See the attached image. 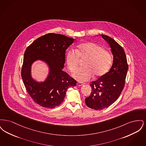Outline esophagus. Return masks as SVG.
Segmentation results:
<instances>
[{"label": "esophagus", "mask_w": 146, "mask_h": 146, "mask_svg": "<svg viewBox=\"0 0 146 146\" xmlns=\"http://www.w3.org/2000/svg\"><path fill=\"white\" fill-rule=\"evenodd\" d=\"M83 85H84V84L83 83H81V82H78L77 83V85L78 86H82Z\"/></svg>", "instance_id": "obj_1"}]
</instances>
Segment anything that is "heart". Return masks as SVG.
<instances>
[{"label":"heart","instance_id":"b5f03b06","mask_svg":"<svg viewBox=\"0 0 146 146\" xmlns=\"http://www.w3.org/2000/svg\"><path fill=\"white\" fill-rule=\"evenodd\" d=\"M85 60L84 67L80 68L73 74L79 82H86L93 75L95 77L103 76L110 69L112 57L110 52L96 43L89 42L80 44L76 50H71L67 54V64L71 72L79 67L80 60Z\"/></svg>","mask_w":146,"mask_h":146}]
</instances>
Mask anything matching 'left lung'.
I'll return each instance as SVG.
<instances>
[{"instance_id": "obj_1", "label": "left lung", "mask_w": 146, "mask_h": 146, "mask_svg": "<svg viewBox=\"0 0 146 146\" xmlns=\"http://www.w3.org/2000/svg\"><path fill=\"white\" fill-rule=\"evenodd\" d=\"M110 44L113 55L111 70L90 84V95L85 98L86 106L95 110H101L113 104L119 97L125 86L128 70L126 56L123 48L110 36L101 35Z\"/></svg>"}]
</instances>
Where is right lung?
<instances>
[{
	"mask_svg": "<svg viewBox=\"0 0 146 146\" xmlns=\"http://www.w3.org/2000/svg\"><path fill=\"white\" fill-rule=\"evenodd\" d=\"M74 39L56 33L44 35L35 40L26 50L21 69V76L28 94L36 104L52 108L62 102L68 88L75 86L76 81L63 70L66 50ZM41 59L49 66L46 81L39 84L30 76V67L34 61Z\"/></svg>",
	"mask_w": 146,
	"mask_h": 146,
	"instance_id": "right-lung-1",
	"label": "right lung"
}]
</instances>
